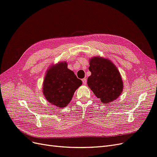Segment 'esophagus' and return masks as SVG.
Masks as SVG:
<instances>
[{
    "mask_svg": "<svg viewBox=\"0 0 157 157\" xmlns=\"http://www.w3.org/2000/svg\"><path fill=\"white\" fill-rule=\"evenodd\" d=\"M82 80V82L84 84H86V83H87V78H83Z\"/></svg>",
    "mask_w": 157,
    "mask_h": 157,
    "instance_id": "34e87169",
    "label": "esophagus"
}]
</instances>
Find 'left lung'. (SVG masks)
Here are the masks:
<instances>
[{
    "label": "left lung",
    "mask_w": 157,
    "mask_h": 157,
    "mask_svg": "<svg viewBox=\"0 0 157 157\" xmlns=\"http://www.w3.org/2000/svg\"><path fill=\"white\" fill-rule=\"evenodd\" d=\"M88 86L95 96L104 103L115 100L122 92L121 75L111 61L101 57H94L90 60Z\"/></svg>",
    "instance_id": "obj_1"
}]
</instances>
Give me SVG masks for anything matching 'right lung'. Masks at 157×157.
<instances>
[{"label":"right lung","mask_w":157,"mask_h":157,"mask_svg":"<svg viewBox=\"0 0 157 157\" xmlns=\"http://www.w3.org/2000/svg\"><path fill=\"white\" fill-rule=\"evenodd\" d=\"M82 84V80L67 68V63L60 62L50 66L47 71L42 90L48 102L58 107H65Z\"/></svg>","instance_id":"1"}]
</instances>
